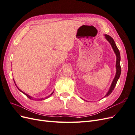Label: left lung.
Listing matches in <instances>:
<instances>
[{
    "mask_svg": "<svg viewBox=\"0 0 135 135\" xmlns=\"http://www.w3.org/2000/svg\"><path fill=\"white\" fill-rule=\"evenodd\" d=\"M105 38L107 39V40L110 43V44H111V46L112 47V48L113 49V50L115 52V54L117 56V61H116V74L115 77L112 81V83L110 85V87L109 91L108 92V93L106 94V95L104 97H107L109 95H110V94L112 93V92H113V91L114 90V88H115V85L117 84V83L118 81V79L119 78L120 75V73H121V67H120V52L119 50H118L115 42H114V39L111 37V36L105 34Z\"/></svg>",
    "mask_w": 135,
    "mask_h": 135,
    "instance_id": "8db88e82",
    "label": "left lung"
}]
</instances>
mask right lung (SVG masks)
I'll list each match as a JSON object with an SVG mask.
<instances>
[{"instance_id":"add662e5","label":"right lung","mask_w":135,"mask_h":135,"mask_svg":"<svg viewBox=\"0 0 135 135\" xmlns=\"http://www.w3.org/2000/svg\"><path fill=\"white\" fill-rule=\"evenodd\" d=\"M13 80H14V79H13ZM14 82H15V80H14ZM15 85H16V87H17V88H18V90H19L20 91H21V92L22 93H23L24 94V95H26V96H27V97L28 98V99H30V100H44V99H47V98H48V97H50V96H51V95H52V94H53V93H54V92H52V93L51 94V95H49V96H48L47 97H45V98H44H44H42V99H34V98H33V97H32L31 96H29V95H27V94H26V93H25V92H23V91H22L21 90V89H19V88H18V87L17 86V85H16V83H15Z\"/></svg>"}]
</instances>
